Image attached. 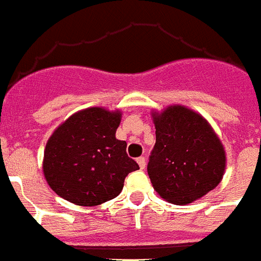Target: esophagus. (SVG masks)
<instances>
[{
  "label": "esophagus",
  "instance_id": "obj_1",
  "mask_svg": "<svg viewBox=\"0 0 261 261\" xmlns=\"http://www.w3.org/2000/svg\"><path fill=\"white\" fill-rule=\"evenodd\" d=\"M137 162H138V165H139V167H141L142 170H143V169L146 167V160H145V158H143V156H139V158L137 160Z\"/></svg>",
  "mask_w": 261,
  "mask_h": 261
}]
</instances>
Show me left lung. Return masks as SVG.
I'll return each instance as SVG.
<instances>
[{"label": "left lung", "instance_id": "left-lung-1", "mask_svg": "<svg viewBox=\"0 0 261 261\" xmlns=\"http://www.w3.org/2000/svg\"><path fill=\"white\" fill-rule=\"evenodd\" d=\"M155 146L147 173L152 188L164 200L188 205L221 182L226 154L211 123L185 106L152 111Z\"/></svg>", "mask_w": 261, "mask_h": 261}]
</instances>
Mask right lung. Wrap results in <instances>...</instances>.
Masks as SVG:
<instances>
[{
    "label": "right lung",
    "instance_id": "right-lung-1",
    "mask_svg": "<svg viewBox=\"0 0 261 261\" xmlns=\"http://www.w3.org/2000/svg\"><path fill=\"white\" fill-rule=\"evenodd\" d=\"M119 110L90 107L72 114L54 131L44 150L42 173L57 196L80 206L115 198L128 173L139 169L116 139Z\"/></svg>",
    "mask_w": 261,
    "mask_h": 261
}]
</instances>
